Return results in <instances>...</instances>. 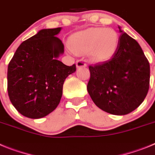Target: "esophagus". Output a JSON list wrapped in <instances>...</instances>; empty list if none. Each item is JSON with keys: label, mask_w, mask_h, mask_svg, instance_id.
Wrapping results in <instances>:
<instances>
[{"label": "esophagus", "mask_w": 155, "mask_h": 155, "mask_svg": "<svg viewBox=\"0 0 155 155\" xmlns=\"http://www.w3.org/2000/svg\"><path fill=\"white\" fill-rule=\"evenodd\" d=\"M76 67L79 68V67H83V66H86V63L83 60H79L76 62Z\"/></svg>", "instance_id": "esophagus-1"}]
</instances>
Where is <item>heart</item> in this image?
Returning a JSON list of instances; mask_svg holds the SVG:
<instances>
[{
    "instance_id": "heart-1",
    "label": "heart",
    "mask_w": 155,
    "mask_h": 155,
    "mask_svg": "<svg viewBox=\"0 0 155 155\" xmlns=\"http://www.w3.org/2000/svg\"><path fill=\"white\" fill-rule=\"evenodd\" d=\"M119 37L111 28H90L78 31L70 37L69 46L76 54L87 53L97 62L106 61L117 48Z\"/></svg>"
}]
</instances>
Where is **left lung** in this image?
Returning a JSON list of instances; mask_svg holds the SVG:
<instances>
[{"instance_id":"obj_1","label":"left lung","mask_w":155,"mask_h":155,"mask_svg":"<svg viewBox=\"0 0 155 155\" xmlns=\"http://www.w3.org/2000/svg\"><path fill=\"white\" fill-rule=\"evenodd\" d=\"M118 28L121 35L112 58L89 66L87 90L100 109L125 115L137 108L147 96L150 65L137 41Z\"/></svg>"}]
</instances>
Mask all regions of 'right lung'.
<instances>
[{
  "label": "right lung",
  "instance_id": "add662e5",
  "mask_svg": "<svg viewBox=\"0 0 155 155\" xmlns=\"http://www.w3.org/2000/svg\"><path fill=\"white\" fill-rule=\"evenodd\" d=\"M62 28L41 29L23 41L8 67V92L12 104L26 117H44L58 107L65 79L76 72L58 58L64 45L57 35Z\"/></svg>",
  "mask_w": 155,
  "mask_h": 155
}]
</instances>
